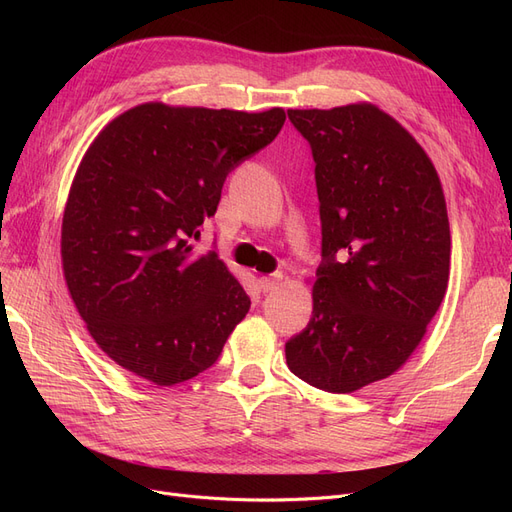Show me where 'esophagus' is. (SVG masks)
I'll return each mask as SVG.
<instances>
[{
  "mask_svg": "<svg viewBox=\"0 0 512 512\" xmlns=\"http://www.w3.org/2000/svg\"><path fill=\"white\" fill-rule=\"evenodd\" d=\"M284 282V275L282 273H275V275H269V277H260L258 284H260V290L262 292H273L282 286Z\"/></svg>",
  "mask_w": 512,
  "mask_h": 512,
  "instance_id": "1",
  "label": "esophagus"
}]
</instances>
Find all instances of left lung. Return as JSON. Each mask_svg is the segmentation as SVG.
I'll return each mask as SVG.
<instances>
[{
    "mask_svg": "<svg viewBox=\"0 0 512 512\" xmlns=\"http://www.w3.org/2000/svg\"><path fill=\"white\" fill-rule=\"evenodd\" d=\"M288 117L312 145L324 260L286 361L316 389L354 393L393 376L440 309L451 273L444 190L425 149L376 104Z\"/></svg>",
    "mask_w": 512,
    "mask_h": 512,
    "instance_id": "8db88e82",
    "label": "left lung"
}]
</instances>
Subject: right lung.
I'll list each match as a JSON object with an SVG mask.
<instances>
[{
	"label": "right lung",
	"mask_w": 512,
	"mask_h": 512,
	"mask_svg": "<svg viewBox=\"0 0 512 512\" xmlns=\"http://www.w3.org/2000/svg\"><path fill=\"white\" fill-rule=\"evenodd\" d=\"M286 121L145 102L108 121L76 168L61 220V269L100 350L158 386L209 369L250 312L215 254H196L226 175Z\"/></svg>",
	"instance_id": "right-lung-1"
}]
</instances>
